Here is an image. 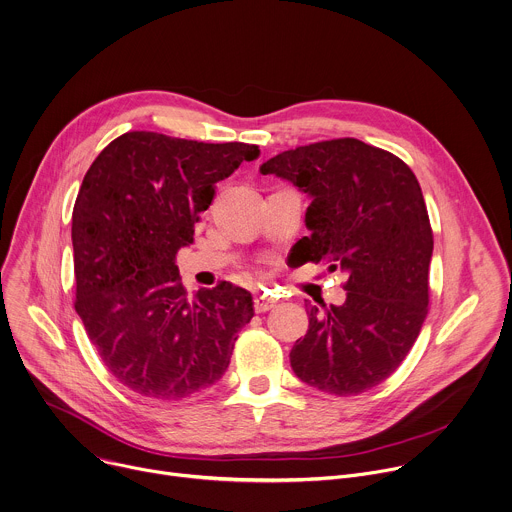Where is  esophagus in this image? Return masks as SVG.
<instances>
[{"instance_id": "34e87169", "label": "esophagus", "mask_w": 512, "mask_h": 512, "mask_svg": "<svg viewBox=\"0 0 512 512\" xmlns=\"http://www.w3.org/2000/svg\"><path fill=\"white\" fill-rule=\"evenodd\" d=\"M275 305V299L271 295H267L265 291H257L253 295V307L257 313H263V311H269L271 307Z\"/></svg>"}]
</instances>
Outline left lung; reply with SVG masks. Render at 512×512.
Wrapping results in <instances>:
<instances>
[{
	"label": "left lung",
	"mask_w": 512,
	"mask_h": 512,
	"mask_svg": "<svg viewBox=\"0 0 512 512\" xmlns=\"http://www.w3.org/2000/svg\"><path fill=\"white\" fill-rule=\"evenodd\" d=\"M261 173L311 197L309 237L295 243L301 265L348 273L344 305L307 311L289 354L295 376L335 396L382 384L412 350L430 301L434 235L412 168L358 138H333L285 150Z\"/></svg>",
	"instance_id": "1"
}]
</instances>
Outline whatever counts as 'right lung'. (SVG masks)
Listing matches in <instances>:
<instances>
[{
    "label": "right lung",
    "mask_w": 512,
    "mask_h": 512,
    "mask_svg": "<svg viewBox=\"0 0 512 512\" xmlns=\"http://www.w3.org/2000/svg\"><path fill=\"white\" fill-rule=\"evenodd\" d=\"M259 146L134 130L92 162L72 213L74 307L108 372L128 390L181 400L229 368L253 313L249 291L221 281L191 299L175 265L215 185Z\"/></svg>",
    "instance_id": "1"
}]
</instances>
